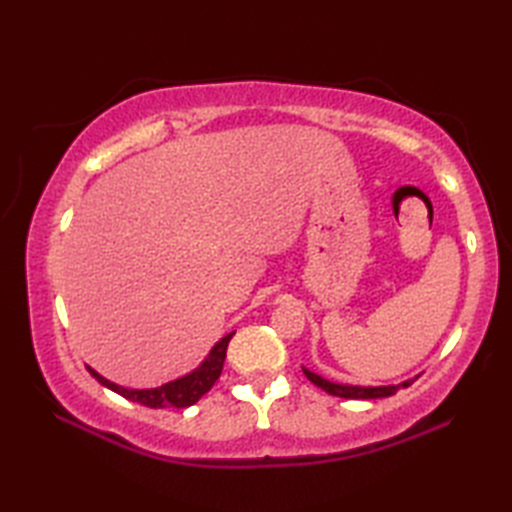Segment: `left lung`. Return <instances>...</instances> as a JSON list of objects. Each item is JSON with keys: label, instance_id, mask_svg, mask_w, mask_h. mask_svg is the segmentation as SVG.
Segmentation results:
<instances>
[{"label": "left lung", "instance_id": "8db88e82", "mask_svg": "<svg viewBox=\"0 0 512 512\" xmlns=\"http://www.w3.org/2000/svg\"><path fill=\"white\" fill-rule=\"evenodd\" d=\"M303 374L308 376L310 383H314L317 387H321L323 391H328L332 396H339V398H354V400H372V398H387V396H394L398 389L402 387H409L413 380L416 378H409V380H402L398 385H380V387H361V385H341V383H332V380H325L323 376L310 372V369L303 367Z\"/></svg>", "mask_w": 512, "mask_h": 512}]
</instances>
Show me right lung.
Instances as JSON below:
<instances>
[{
  "label": "right lung",
  "instance_id": "add662e5",
  "mask_svg": "<svg viewBox=\"0 0 512 512\" xmlns=\"http://www.w3.org/2000/svg\"><path fill=\"white\" fill-rule=\"evenodd\" d=\"M233 334L235 332L226 334L224 339L217 341L211 347L209 356H206L200 363V367H195L193 372L184 374L176 380H169V383L154 387V389H127V387L112 383V380L103 378L92 367H88V372L96 380H99L103 387L116 391V394H121L123 398L132 400V402H140V405L151 407V409H167V407L184 409V407L195 405V402H198L206 394V391L215 385V380L220 378L222 367H224V358H226V347H228V341L233 339Z\"/></svg>",
  "mask_w": 512,
  "mask_h": 512
}]
</instances>
